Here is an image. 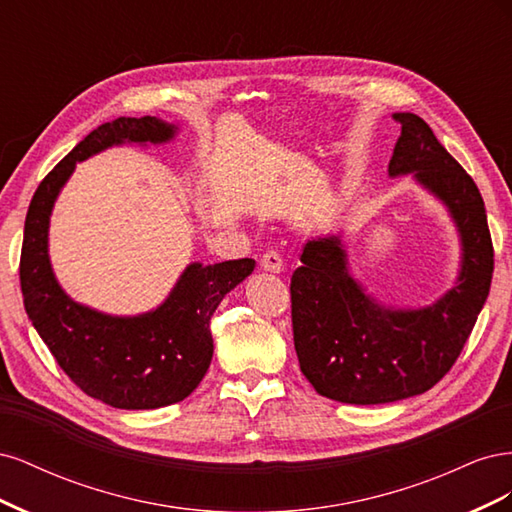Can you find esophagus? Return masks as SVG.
<instances>
[{
  "label": "esophagus",
  "mask_w": 512,
  "mask_h": 512,
  "mask_svg": "<svg viewBox=\"0 0 512 512\" xmlns=\"http://www.w3.org/2000/svg\"><path fill=\"white\" fill-rule=\"evenodd\" d=\"M260 267H262V271H267V273H282L284 271V260H282L280 254L271 250L260 258Z\"/></svg>",
  "instance_id": "esophagus-1"
}]
</instances>
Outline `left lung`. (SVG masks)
<instances>
[{
	"label": "left lung",
	"instance_id": "1",
	"mask_svg": "<svg viewBox=\"0 0 512 512\" xmlns=\"http://www.w3.org/2000/svg\"><path fill=\"white\" fill-rule=\"evenodd\" d=\"M401 134L389 177L412 175L448 209L461 243L457 282L425 307L382 305L350 273L342 235L309 239L292 273L294 350L303 376L342 404H391L421 395L457 361L491 288L493 245L472 177L414 113H395Z\"/></svg>",
	"mask_w": 512,
	"mask_h": 512
}]
</instances>
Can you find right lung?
Listing matches in <instances>:
<instances>
[{
	"label": "right lung",
	"instance_id": "add662e5",
	"mask_svg": "<svg viewBox=\"0 0 512 512\" xmlns=\"http://www.w3.org/2000/svg\"><path fill=\"white\" fill-rule=\"evenodd\" d=\"M177 130L158 117L102 123L42 179L25 218L19 267L25 312L68 378L121 410L164 408L196 389L213 356L211 316L256 260L192 262L162 305L138 316H111L76 303L59 286L49 258V222L76 162L126 143L162 145Z\"/></svg>",
	"mask_w": 512,
	"mask_h": 512
}]
</instances>
